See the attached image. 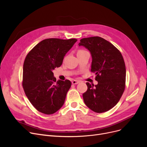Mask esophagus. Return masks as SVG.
I'll use <instances>...</instances> for the list:
<instances>
[{
  "label": "esophagus",
  "mask_w": 147,
  "mask_h": 147,
  "mask_svg": "<svg viewBox=\"0 0 147 147\" xmlns=\"http://www.w3.org/2000/svg\"><path fill=\"white\" fill-rule=\"evenodd\" d=\"M79 83H80V82L78 81V80H73L72 81V84H78Z\"/></svg>",
  "instance_id": "34e87169"
}]
</instances>
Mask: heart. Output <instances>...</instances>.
I'll use <instances>...</instances> for the list:
<instances>
[{
	"label": "heart",
	"mask_w": 147,
	"mask_h": 147,
	"mask_svg": "<svg viewBox=\"0 0 147 147\" xmlns=\"http://www.w3.org/2000/svg\"><path fill=\"white\" fill-rule=\"evenodd\" d=\"M83 51H84V50H82V49H80V50H79V51H78V53H80V52H83Z\"/></svg>",
	"instance_id": "obj_1"
}]
</instances>
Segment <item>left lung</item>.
I'll return each mask as SVG.
<instances>
[{
    "label": "left lung",
    "instance_id": "8db88e82",
    "mask_svg": "<svg viewBox=\"0 0 147 147\" xmlns=\"http://www.w3.org/2000/svg\"><path fill=\"white\" fill-rule=\"evenodd\" d=\"M79 46L90 52L91 71L96 74L98 84L87 82L88 90L83 94L84 102L89 109L98 113L110 110L120 99L125 89L126 66L120 51L98 37L83 38Z\"/></svg>",
    "mask_w": 147,
    "mask_h": 147
}]
</instances>
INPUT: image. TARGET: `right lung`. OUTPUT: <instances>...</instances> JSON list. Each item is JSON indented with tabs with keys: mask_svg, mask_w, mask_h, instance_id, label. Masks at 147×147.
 Here are the masks:
<instances>
[{
	"mask_svg": "<svg viewBox=\"0 0 147 147\" xmlns=\"http://www.w3.org/2000/svg\"><path fill=\"white\" fill-rule=\"evenodd\" d=\"M77 41L76 38H46L27 55L22 87L31 104L39 112L52 114L63 105L71 83L68 80L57 81L52 71L62 65L65 54Z\"/></svg>",
	"mask_w": 147,
	"mask_h": 147,
	"instance_id": "right-lung-1",
	"label": "right lung"
}]
</instances>
